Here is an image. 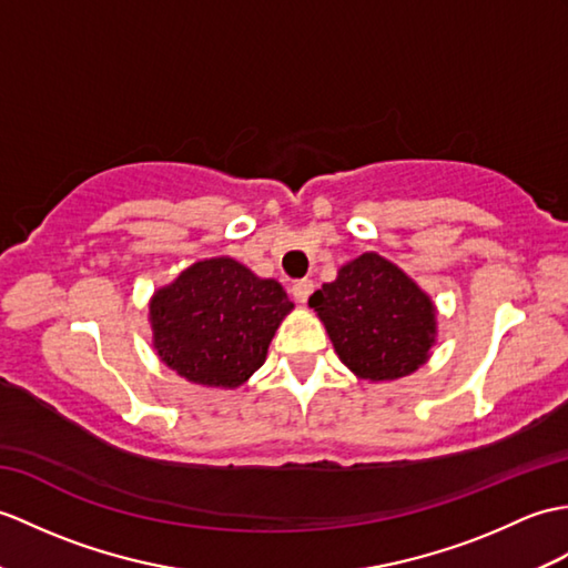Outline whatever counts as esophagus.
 I'll return each mask as SVG.
<instances>
[{
    "mask_svg": "<svg viewBox=\"0 0 568 568\" xmlns=\"http://www.w3.org/2000/svg\"><path fill=\"white\" fill-rule=\"evenodd\" d=\"M314 293V281L305 278V281H297L293 285V297L300 302V305H305V302L310 300V295Z\"/></svg>",
    "mask_w": 568,
    "mask_h": 568,
    "instance_id": "obj_1",
    "label": "esophagus"
}]
</instances>
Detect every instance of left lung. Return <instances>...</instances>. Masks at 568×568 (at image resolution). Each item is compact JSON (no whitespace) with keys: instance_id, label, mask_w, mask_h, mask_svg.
I'll use <instances>...</instances> for the list:
<instances>
[{"instance_id":"1","label":"left lung","mask_w":568,"mask_h":568,"mask_svg":"<svg viewBox=\"0 0 568 568\" xmlns=\"http://www.w3.org/2000/svg\"><path fill=\"white\" fill-rule=\"evenodd\" d=\"M328 338L361 379H397L428 361L435 310L408 275L377 254H363L310 297Z\"/></svg>"}]
</instances>
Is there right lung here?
<instances>
[{
    "instance_id": "add662e5",
    "label": "right lung",
    "mask_w": 568,
    "mask_h": 568,
    "mask_svg": "<svg viewBox=\"0 0 568 568\" xmlns=\"http://www.w3.org/2000/svg\"><path fill=\"white\" fill-rule=\"evenodd\" d=\"M290 310L293 302L278 281L256 278L227 256L197 261L154 293V348L195 385L240 387L266 361Z\"/></svg>"
}]
</instances>
